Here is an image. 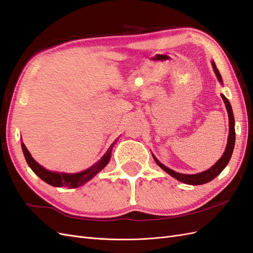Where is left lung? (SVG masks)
<instances>
[{
	"label": "left lung",
	"instance_id": "1",
	"mask_svg": "<svg viewBox=\"0 0 253 253\" xmlns=\"http://www.w3.org/2000/svg\"><path fill=\"white\" fill-rule=\"evenodd\" d=\"M212 67H213V71L215 73L216 77L218 79V81L220 83H223V79H221V76L217 70V67L214 63V61H212ZM221 98H223V100L225 102L226 105V109L228 112V117H229V136H228V143L226 145V150L224 152L223 156H221L218 160L217 163L212 166L210 169L206 170L202 173H197V174H181V173H177L175 172L169 168H167L165 165H163L162 163L159 162V160L153 155V158H154L155 163L162 168V169L167 172L168 174H170L172 177H174L175 179H177L183 183H187V185H192V186H197V185H204V183H207L211 181L212 179H214L216 177L217 175L220 174V172L223 171L226 166L228 165L229 160H230L231 156H232V153H233V149H234V143H235V129H234V117H233V112H232V108H231V104L229 102L228 99L224 96V95H220Z\"/></svg>",
	"mask_w": 253,
	"mask_h": 253
}]
</instances>
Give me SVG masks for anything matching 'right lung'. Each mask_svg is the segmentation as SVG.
I'll use <instances>...</instances> for the list:
<instances>
[{
    "label": "right lung",
    "instance_id": "1",
    "mask_svg": "<svg viewBox=\"0 0 253 253\" xmlns=\"http://www.w3.org/2000/svg\"><path fill=\"white\" fill-rule=\"evenodd\" d=\"M117 140H115L111 144V147L108 149V151L105 152V154L100 158V160L88 168L87 170L82 171L79 173H75V174H68V173H59V172H53V171H48L38 164L36 160L30 155V153L26 149L24 143H21L22 145V150H23V154L25 156L26 162L28 166L39 177L45 181L46 183L53 187H68V188H78L84 183L90 180L94 176L100 172L103 168L109 164L110 158H111V153L112 149L116 143Z\"/></svg>",
    "mask_w": 253,
    "mask_h": 253
}]
</instances>
